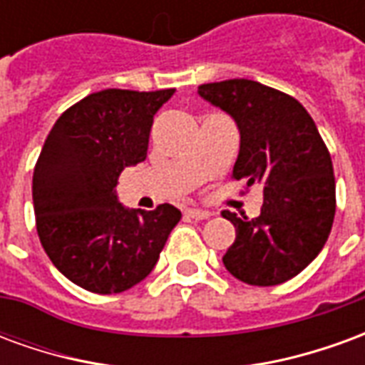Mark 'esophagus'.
I'll list each match as a JSON object with an SVG mask.
<instances>
[{
    "label": "esophagus",
    "instance_id": "esophagus-1",
    "mask_svg": "<svg viewBox=\"0 0 365 365\" xmlns=\"http://www.w3.org/2000/svg\"><path fill=\"white\" fill-rule=\"evenodd\" d=\"M185 215L191 217V219H195V221H205L211 217V211H207V209H199V207H190V209H185Z\"/></svg>",
    "mask_w": 365,
    "mask_h": 365
}]
</instances>
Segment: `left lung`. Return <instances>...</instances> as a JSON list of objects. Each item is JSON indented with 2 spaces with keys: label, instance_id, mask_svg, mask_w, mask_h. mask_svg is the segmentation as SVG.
<instances>
[{
  "label": "left lung",
  "instance_id": "8db88e82",
  "mask_svg": "<svg viewBox=\"0 0 365 365\" xmlns=\"http://www.w3.org/2000/svg\"><path fill=\"white\" fill-rule=\"evenodd\" d=\"M197 93L229 113L240 133L235 180L260 183L256 219L225 211L237 238L222 264L248 285H277L319 256L332 229L336 185L329 148L297 99L254 80L203 83Z\"/></svg>",
  "mask_w": 365,
  "mask_h": 365
}]
</instances>
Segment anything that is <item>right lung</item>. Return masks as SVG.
Masks as SVG:
<instances>
[{
    "mask_svg": "<svg viewBox=\"0 0 365 365\" xmlns=\"http://www.w3.org/2000/svg\"><path fill=\"white\" fill-rule=\"evenodd\" d=\"M175 90H103L60 115L33 174L36 232L60 274L91 293H120L150 274L182 219L170 203L127 209L117 182L146 160L154 115Z\"/></svg>",
    "mask_w": 365,
    "mask_h": 365,
    "instance_id": "obj_1",
    "label": "right lung"
}]
</instances>
